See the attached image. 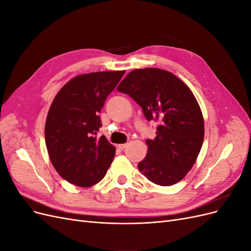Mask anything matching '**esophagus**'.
<instances>
[{"instance_id": "1", "label": "esophagus", "mask_w": 251, "mask_h": 251, "mask_svg": "<svg viewBox=\"0 0 251 251\" xmlns=\"http://www.w3.org/2000/svg\"><path fill=\"white\" fill-rule=\"evenodd\" d=\"M126 147V143H120V144H117V148H118L119 150H124Z\"/></svg>"}]
</instances>
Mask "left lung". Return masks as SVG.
<instances>
[{"mask_svg":"<svg viewBox=\"0 0 251 251\" xmlns=\"http://www.w3.org/2000/svg\"><path fill=\"white\" fill-rule=\"evenodd\" d=\"M117 90L140 105L148 121L158 123L155 139L146 140L149 150L139 171L155 184L177 183L193 168L204 139L202 112L193 92L158 68L131 71Z\"/></svg>","mask_w":251,"mask_h":251,"instance_id":"1","label":"left lung"}]
</instances>
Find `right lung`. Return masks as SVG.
Instances as JSON below:
<instances>
[{"mask_svg": "<svg viewBox=\"0 0 251 251\" xmlns=\"http://www.w3.org/2000/svg\"><path fill=\"white\" fill-rule=\"evenodd\" d=\"M125 71L93 72L74 77L59 90L45 125L50 160L60 177L81 187L107 174L115 148L104 136L98 113Z\"/></svg>", "mask_w": 251, "mask_h": 251, "instance_id": "right-lung-1", "label": "right lung"}]
</instances>
